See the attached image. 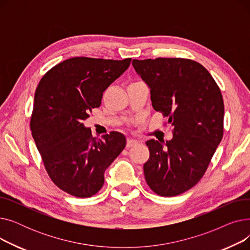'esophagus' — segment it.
Returning a JSON list of instances; mask_svg holds the SVG:
<instances>
[{
    "instance_id": "esophagus-1",
    "label": "esophagus",
    "mask_w": 250,
    "mask_h": 250,
    "mask_svg": "<svg viewBox=\"0 0 250 250\" xmlns=\"http://www.w3.org/2000/svg\"><path fill=\"white\" fill-rule=\"evenodd\" d=\"M137 144H138V142L136 140H134V139H127V141H126V148L134 147V146L137 145Z\"/></svg>"
}]
</instances>
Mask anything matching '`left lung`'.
Listing matches in <instances>:
<instances>
[{
  "label": "left lung",
  "instance_id": "left-lung-1",
  "mask_svg": "<svg viewBox=\"0 0 250 250\" xmlns=\"http://www.w3.org/2000/svg\"><path fill=\"white\" fill-rule=\"evenodd\" d=\"M150 89L152 106L168 117L172 140L146 142L144 175L162 196L178 195L200 181L223 137L224 102L208 70L187 59L133 60Z\"/></svg>",
  "mask_w": 250,
  "mask_h": 250
}]
</instances>
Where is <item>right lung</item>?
<instances>
[{"label": "right lung", "mask_w": 250, "mask_h": 250, "mask_svg": "<svg viewBox=\"0 0 250 250\" xmlns=\"http://www.w3.org/2000/svg\"><path fill=\"white\" fill-rule=\"evenodd\" d=\"M130 61L65 60L42 77L35 91L30 128L36 148L55 185L77 198L100 190L105 170L125 147L122 133L93 138L83 121L100 106L103 92Z\"/></svg>", "instance_id": "add662e5"}]
</instances>
